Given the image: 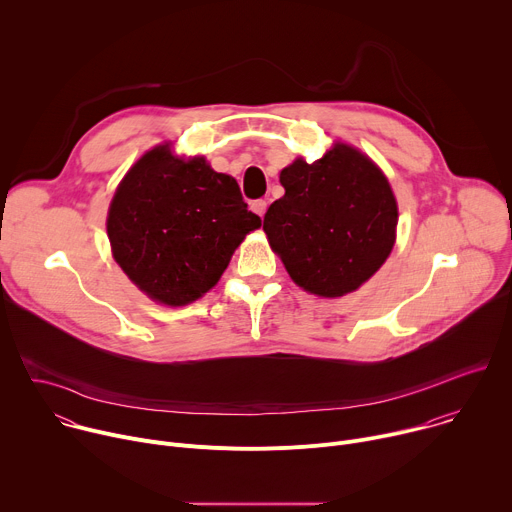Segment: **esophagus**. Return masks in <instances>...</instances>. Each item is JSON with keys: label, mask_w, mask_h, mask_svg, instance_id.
<instances>
[{"label": "esophagus", "mask_w": 512, "mask_h": 512, "mask_svg": "<svg viewBox=\"0 0 512 512\" xmlns=\"http://www.w3.org/2000/svg\"><path fill=\"white\" fill-rule=\"evenodd\" d=\"M251 210H253L255 214L263 216L265 210H267V202H265V200H253V202H251Z\"/></svg>", "instance_id": "obj_1"}]
</instances>
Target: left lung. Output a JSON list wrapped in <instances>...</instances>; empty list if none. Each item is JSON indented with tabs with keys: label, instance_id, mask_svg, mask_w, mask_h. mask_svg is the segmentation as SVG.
<instances>
[{
	"label": "left lung",
	"instance_id": "obj_1",
	"mask_svg": "<svg viewBox=\"0 0 512 512\" xmlns=\"http://www.w3.org/2000/svg\"><path fill=\"white\" fill-rule=\"evenodd\" d=\"M285 194L263 218L271 249L310 294L340 298L358 289L391 255L397 200L379 166L346 143L314 164L281 170Z\"/></svg>",
	"mask_w": 512,
	"mask_h": 512
}]
</instances>
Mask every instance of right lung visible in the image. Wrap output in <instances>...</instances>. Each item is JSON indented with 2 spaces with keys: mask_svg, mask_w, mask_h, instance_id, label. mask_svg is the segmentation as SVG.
Listing matches in <instances>:
<instances>
[{
  "mask_svg": "<svg viewBox=\"0 0 512 512\" xmlns=\"http://www.w3.org/2000/svg\"><path fill=\"white\" fill-rule=\"evenodd\" d=\"M261 227L233 176L170 143L145 152L121 180L107 214L111 251L152 300L186 306L221 279L245 235Z\"/></svg>",
  "mask_w": 512,
  "mask_h": 512,
  "instance_id": "right-lung-1",
  "label": "right lung"
}]
</instances>
